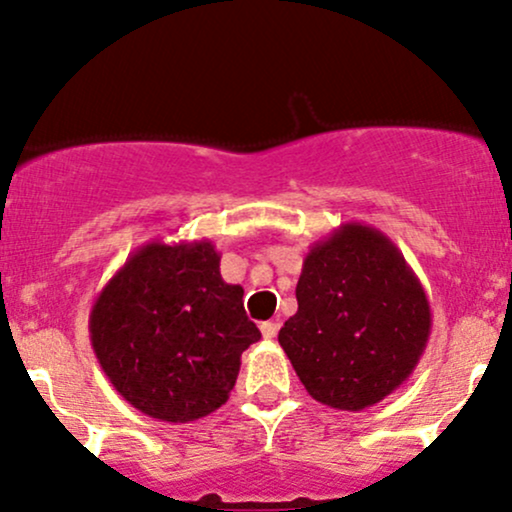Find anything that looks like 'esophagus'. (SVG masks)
<instances>
[{
  "instance_id": "esophagus-1",
  "label": "esophagus",
  "mask_w": 512,
  "mask_h": 512,
  "mask_svg": "<svg viewBox=\"0 0 512 512\" xmlns=\"http://www.w3.org/2000/svg\"><path fill=\"white\" fill-rule=\"evenodd\" d=\"M260 332H262V337H264V339H274V337H276V332H279V322H274V320L262 322V325H260Z\"/></svg>"
}]
</instances>
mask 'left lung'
Returning <instances> with one entry per match:
<instances>
[{
  "instance_id": "obj_1",
  "label": "left lung",
  "mask_w": 512,
  "mask_h": 512,
  "mask_svg": "<svg viewBox=\"0 0 512 512\" xmlns=\"http://www.w3.org/2000/svg\"><path fill=\"white\" fill-rule=\"evenodd\" d=\"M298 310L279 330L308 395L332 409L383 402L414 373L431 337V303L402 250L349 221L303 260Z\"/></svg>"
}]
</instances>
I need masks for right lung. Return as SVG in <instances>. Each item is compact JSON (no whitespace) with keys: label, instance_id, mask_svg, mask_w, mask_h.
I'll list each match as a JSON object with an SVG mask.
<instances>
[{"label":"right lung","instance_id":"right-lung-1","mask_svg":"<svg viewBox=\"0 0 512 512\" xmlns=\"http://www.w3.org/2000/svg\"><path fill=\"white\" fill-rule=\"evenodd\" d=\"M211 240H149L103 286L88 315L103 373L142 414L170 424L226 404L240 356L262 337L243 286L221 279Z\"/></svg>","mask_w":512,"mask_h":512}]
</instances>
